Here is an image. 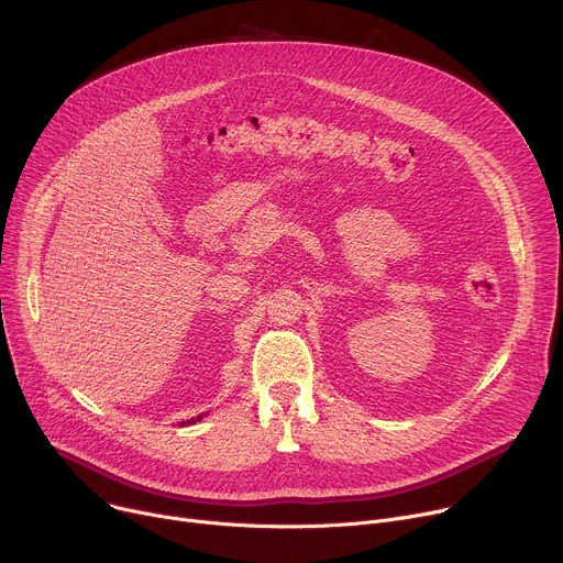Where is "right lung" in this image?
Segmentation results:
<instances>
[{"label": "right lung", "mask_w": 563, "mask_h": 563, "mask_svg": "<svg viewBox=\"0 0 563 563\" xmlns=\"http://www.w3.org/2000/svg\"><path fill=\"white\" fill-rule=\"evenodd\" d=\"M202 419V415L200 417H196V419H191V421H187V423H180V426H191V423H198Z\"/></svg>", "instance_id": "right-lung-1"}]
</instances>
